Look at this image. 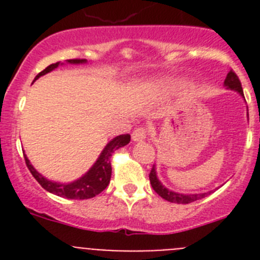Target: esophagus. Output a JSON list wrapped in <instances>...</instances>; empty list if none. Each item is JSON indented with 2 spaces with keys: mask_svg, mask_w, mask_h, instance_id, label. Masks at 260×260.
<instances>
[{
  "mask_svg": "<svg viewBox=\"0 0 260 260\" xmlns=\"http://www.w3.org/2000/svg\"><path fill=\"white\" fill-rule=\"evenodd\" d=\"M146 137H147V128L146 127L135 128L134 132H133V134H132L133 141H135V142L144 141V139H146Z\"/></svg>",
  "mask_w": 260,
  "mask_h": 260,
  "instance_id": "34e87169",
  "label": "esophagus"
}]
</instances>
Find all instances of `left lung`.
<instances>
[{
	"label": "left lung",
	"mask_w": 260,
	"mask_h": 260,
	"mask_svg": "<svg viewBox=\"0 0 260 260\" xmlns=\"http://www.w3.org/2000/svg\"><path fill=\"white\" fill-rule=\"evenodd\" d=\"M224 84L228 88L234 89V91H237L240 92L241 95L243 96V89L242 86H241V80L240 78L237 77V74L234 73L233 70H231L225 78V82ZM150 182L152 185L153 190L157 192L162 199L168 202H172V203H177V204H187V203H191V202L195 201H199V199L204 198V197H207L210 192H203V194H190V195H185V194H178V192H174L171 191V190H168L167 187L160 183V181L157 180V177H156V171H155V167H152L150 172Z\"/></svg>",
	"instance_id": "1"
}]
</instances>
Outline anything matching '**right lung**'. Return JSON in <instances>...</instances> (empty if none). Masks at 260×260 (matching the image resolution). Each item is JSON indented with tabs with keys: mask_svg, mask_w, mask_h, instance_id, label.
I'll return each mask as SVG.
<instances>
[{
	"mask_svg": "<svg viewBox=\"0 0 260 260\" xmlns=\"http://www.w3.org/2000/svg\"><path fill=\"white\" fill-rule=\"evenodd\" d=\"M68 62L69 63H83V62H86V59L73 58L68 59ZM57 66H58V62L52 63V65H49L48 68H45L44 70L40 71V73L36 75L35 80L38 79V78H40L41 75H44L47 74V73H49V71H52L53 69H56ZM128 142H130V135L128 134L118 135V137L114 138L113 141H110L104 150H103L102 155L98 158V161L95 162V165H93L82 178H79V180L75 181V182L73 183H68V185L52 182V181H48L47 178H44V177L35 171V168L32 167L26 155H24V161H26L27 168L29 169L32 176L35 177V180L38 181L41 185V187L47 190V191L66 199H91L93 198V197H96L98 194H100L103 190L107 189V186L109 185L110 176H112L110 157H112L114 151H117L118 148H121V147L128 144Z\"/></svg>",
	"mask_w": 260,
	"mask_h": 260,
	"instance_id": "add662e5",
	"label": "right lung"
}]
</instances>
